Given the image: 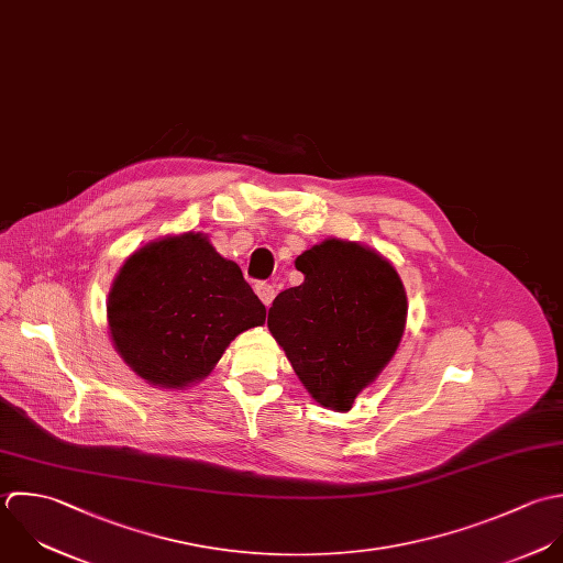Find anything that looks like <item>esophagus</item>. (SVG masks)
I'll return each instance as SVG.
<instances>
[{
  "label": "esophagus",
  "mask_w": 563,
  "mask_h": 563,
  "mask_svg": "<svg viewBox=\"0 0 563 563\" xmlns=\"http://www.w3.org/2000/svg\"><path fill=\"white\" fill-rule=\"evenodd\" d=\"M254 291H256V296L261 298V302H263L265 307H269L272 300H274V296H276V289H274L272 285H267V283H258V285L254 287Z\"/></svg>",
  "instance_id": "34e87169"
}]
</instances>
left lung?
Masks as SVG:
<instances>
[{
	"label": "left lung",
	"mask_w": 563,
	"mask_h": 563,
	"mask_svg": "<svg viewBox=\"0 0 563 563\" xmlns=\"http://www.w3.org/2000/svg\"><path fill=\"white\" fill-rule=\"evenodd\" d=\"M302 285L276 296L267 327L307 393L349 412L395 357L408 298L393 263L357 241L324 239L296 258Z\"/></svg>",
	"instance_id": "1"
}]
</instances>
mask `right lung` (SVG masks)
Wrapping results in <instances>:
<instances>
[{
	"label": "right lung",
	"instance_id": "obj_1",
	"mask_svg": "<svg viewBox=\"0 0 563 563\" xmlns=\"http://www.w3.org/2000/svg\"><path fill=\"white\" fill-rule=\"evenodd\" d=\"M261 324L265 305L203 232L135 250L107 298L113 349L140 379L168 390L206 379L230 342Z\"/></svg>",
	"mask_w": 563,
	"mask_h": 563
}]
</instances>
